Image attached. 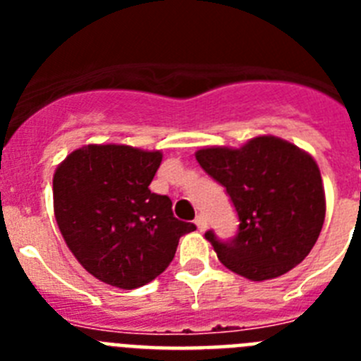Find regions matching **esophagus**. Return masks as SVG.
I'll use <instances>...</instances> for the list:
<instances>
[{
    "mask_svg": "<svg viewBox=\"0 0 361 361\" xmlns=\"http://www.w3.org/2000/svg\"><path fill=\"white\" fill-rule=\"evenodd\" d=\"M195 226L200 229V231H206V228H208V219H206L204 215H197Z\"/></svg>",
    "mask_w": 361,
    "mask_h": 361,
    "instance_id": "1",
    "label": "esophagus"
}]
</instances>
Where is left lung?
Segmentation results:
<instances>
[{"label":"left lung","instance_id":"1","mask_svg":"<svg viewBox=\"0 0 361 361\" xmlns=\"http://www.w3.org/2000/svg\"><path fill=\"white\" fill-rule=\"evenodd\" d=\"M195 157L226 188L240 220L229 242L206 233L228 269L260 282L282 276L307 257L325 219L322 175L307 152L260 135L240 148H202Z\"/></svg>","mask_w":361,"mask_h":361}]
</instances>
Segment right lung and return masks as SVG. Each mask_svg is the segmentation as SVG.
<instances>
[{
  "label": "right lung",
  "instance_id": "1",
  "mask_svg": "<svg viewBox=\"0 0 361 361\" xmlns=\"http://www.w3.org/2000/svg\"><path fill=\"white\" fill-rule=\"evenodd\" d=\"M162 152L126 145L73 149L54 173V215L90 275L121 289L152 282L195 224L173 216L170 197L149 191Z\"/></svg>",
  "mask_w": 361,
  "mask_h": 361
}]
</instances>
